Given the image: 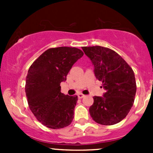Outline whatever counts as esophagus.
Instances as JSON below:
<instances>
[{
  "mask_svg": "<svg viewBox=\"0 0 153 153\" xmlns=\"http://www.w3.org/2000/svg\"><path fill=\"white\" fill-rule=\"evenodd\" d=\"M85 96V95H84V94H82V93H79V94H78V97L79 98H84V97Z\"/></svg>",
  "mask_w": 153,
  "mask_h": 153,
  "instance_id": "obj_1",
  "label": "esophagus"
}]
</instances>
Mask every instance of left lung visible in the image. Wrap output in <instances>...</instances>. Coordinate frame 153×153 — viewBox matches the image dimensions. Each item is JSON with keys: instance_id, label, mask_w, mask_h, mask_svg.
<instances>
[{"instance_id": "obj_1", "label": "left lung", "mask_w": 153, "mask_h": 153, "mask_svg": "<svg viewBox=\"0 0 153 153\" xmlns=\"http://www.w3.org/2000/svg\"><path fill=\"white\" fill-rule=\"evenodd\" d=\"M92 61L95 77L106 90L103 97L94 96L89 114L96 123L113 125L122 121L134 104L136 93L135 74L130 66L112 49L83 47Z\"/></svg>"}]
</instances>
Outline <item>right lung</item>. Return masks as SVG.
<instances>
[{
	"label": "right lung",
	"mask_w": 153,
	"mask_h": 153,
	"mask_svg": "<svg viewBox=\"0 0 153 153\" xmlns=\"http://www.w3.org/2000/svg\"><path fill=\"white\" fill-rule=\"evenodd\" d=\"M84 55L75 47L50 48L29 67L25 92L30 110L38 121L50 129L69 126L74 118L78 96L65 95L61 83L72 65Z\"/></svg>",
	"instance_id": "1"
}]
</instances>
